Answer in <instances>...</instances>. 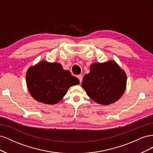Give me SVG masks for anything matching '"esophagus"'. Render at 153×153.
I'll use <instances>...</instances> for the list:
<instances>
[{"mask_svg":"<svg viewBox=\"0 0 153 153\" xmlns=\"http://www.w3.org/2000/svg\"><path fill=\"white\" fill-rule=\"evenodd\" d=\"M77 78H78V79H79V81H80V82L81 83L82 81V78H83L82 75H78L77 76Z\"/></svg>","mask_w":153,"mask_h":153,"instance_id":"obj_1","label":"esophagus"}]
</instances>
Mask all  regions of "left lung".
I'll return each mask as SVG.
<instances>
[{
	"label": "left lung",
	"instance_id": "obj_1",
	"mask_svg": "<svg viewBox=\"0 0 153 153\" xmlns=\"http://www.w3.org/2000/svg\"><path fill=\"white\" fill-rule=\"evenodd\" d=\"M126 75L114 61L93 63L83 78L82 87L96 103L107 105L117 101L126 89Z\"/></svg>",
	"mask_w": 153,
	"mask_h": 153
}]
</instances>
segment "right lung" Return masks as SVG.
<instances>
[{
    "label": "right lung",
    "mask_w": 153,
    "mask_h": 153,
    "mask_svg": "<svg viewBox=\"0 0 153 153\" xmlns=\"http://www.w3.org/2000/svg\"><path fill=\"white\" fill-rule=\"evenodd\" d=\"M27 88L31 96L45 104L57 103L67 93L70 86L80 83L61 64L41 61L27 72Z\"/></svg>",
    "instance_id": "right-lung-1"
}]
</instances>
